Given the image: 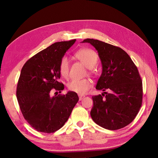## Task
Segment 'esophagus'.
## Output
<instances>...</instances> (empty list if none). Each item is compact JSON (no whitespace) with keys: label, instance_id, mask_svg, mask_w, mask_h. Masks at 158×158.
<instances>
[{"label":"esophagus","instance_id":"1","mask_svg":"<svg viewBox=\"0 0 158 158\" xmlns=\"http://www.w3.org/2000/svg\"><path fill=\"white\" fill-rule=\"evenodd\" d=\"M85 96L84 95H79V100H83V98H84Z\"/></svg>","mask_w":158,"mask_h":158}]
</instances>
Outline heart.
<instances>
[{"label":"heart","mask_w":158,"mask_h":158,"mask_svg":"<svg viewBox=\"0 0 158 158\" xmlns=\"http://www.w3.org/2000/svg\"><path fill=\"white\" fill-rule=\"evenodd\" d=\"M75 56L88 69L94 68L98 61V56L96 52L88 48L78 50L75 52ZM59 69L62 76L68 77L69 74V61L66 56H64L60 60ZM91 86L92 81L88 79H74L69 83L68 88L71 92H75L79 95H84L88 92Z\"/></svg>","instance_id":"b5f03b06"}]
</instances>
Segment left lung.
I'll return each instance as SVG.
<instances>
[{"label":"left lung","mask_w":158,"mask_h":158,"mask_svg":"<svg viewBox=\"0 0 158 158\" xmlns=\"http://www.w3.org/2000/svg\"><path fill=\"white\" fill-rule=\"evenodd\" d=\"M82 43L94 47L102 67L96 89L104 92L92 96V118L105 129L122 128L135 119L142 105L143 84L137 67L118 47L93 39Z\"/></svg>","instance_id":"left-lung-1"}]
</instances>
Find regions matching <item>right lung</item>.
I'll return each mask as SVG.
<instances>
[{
  "mask_svg": "<svg viewBox=\"0 0 158 158\" xmlns=\"http://www.w3.org/2000/svg\"><path fill=\"white\" fill-rule=\"evenodd\" d=\"M75 41L53 43L32 56L22 67L17 99L24 119L38 132L52 133L61 128L78 102L77 94L73 92L52 96L53 90L61 92L64 88L58 81L60 62Z\"/></svg>",
  "mask_w": 158,
  "mask_h": 158,
  "instance_id": "add662e5",
  "label": "right lung"
}]
</instances>
